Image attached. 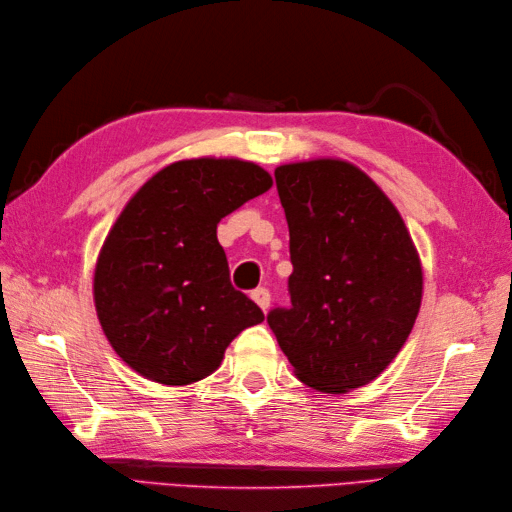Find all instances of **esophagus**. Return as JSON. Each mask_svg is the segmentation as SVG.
Returning a JSON list of instances; mask_svg holds the SVG:
<instances>
[{
	"label": "esophagus",
	"mask_w": 512,
	"mask_h": 512,
	"mask_svg": "<svg viewBox=\"0 0 512 512\" xmlns=\"http://www.w3.org/2000/svg\"><path fill=\"white\" fill-rule=\"evenodd\" d=\"M250 299H253L259 308H262L264 312L268 310V306H270V292L266 290V288H257V290H253L250 292Z\"/></svg>",
	"instance_id": "esophagus-1"
}]
</instances>
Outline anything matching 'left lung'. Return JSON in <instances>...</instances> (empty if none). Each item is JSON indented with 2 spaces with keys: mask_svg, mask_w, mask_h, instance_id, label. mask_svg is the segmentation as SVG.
<instances>
[{
  "mask_svg": "<svg viewBox=\"0 0 512 512\" xmlns=\"http://www.w3.org/2000/svg\"><path fill=\"white\" fill-rule=\"evenodd\" d=\"M290 231V308L268 325L295 374L345 394L383 374L422 301L418 250L398 209L352 162L317 158L275 169Z\"/></svg>",
  "mask_w": 512,
  "mask_h": 512,
  "instance_id": "8db88e82",
  "label": "left lung"
}]
</instances>
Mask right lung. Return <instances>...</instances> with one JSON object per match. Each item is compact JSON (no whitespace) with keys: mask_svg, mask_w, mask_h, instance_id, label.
Segmentation results:
<instances>
[{"mask_svg":"<svg viewBox=\"0 0 512 512\" xmlns=\"http://www.w3.org/2000/svg\"><path fill=\"white\" fill-rule=\"evenodd\" d=\"M273 187L255 162L191 158L160 169L125 204L94 268V306L114 352L154 383L191 385L264 321L231 286L217 224Z\"/></svg>","mask_w":512,"mask_h":512,"instance_id":"1","label":"right lung"}]
</instances>
